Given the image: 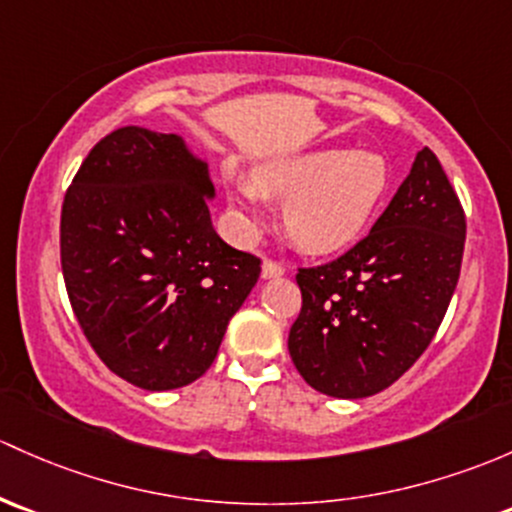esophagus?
<instances>
[{
  "mask_svg": "<svg viewBox=\"0 0 512 512\" xmlns=\"http://www.w3.org/2000/svg\"><path fill=\"white\" fill-rule=\"evenodd\" d=\"M282 274H284V267L279 265V262H274V260H265V262H262V277H265V279L282 277Z\"/></svg>",
  "mask_w": 512,
  "mask_h": 512,
  "instance_id": "1",
  "label": "esophagus"
}]
</instances>
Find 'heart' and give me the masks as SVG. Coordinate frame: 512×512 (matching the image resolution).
Here are the masks:
<instances>
[{
  "mask_svg": "<svg viewBox=\"0 0 512 512\" xmlns=\"http://www.w3.org/2000/svg\"><path fill=\"white\" fill-rule=\"evenodd\" d=\"M390 186V169L373 152L297 154L257 166L252 181H233L230 198L247 228L260 225L257 193L282 206V228L299 250L326 255L348 247L365 230Z\"/></svg>",
  "mask_w": 512,
  "mask_h": 512,
  "instance_id": "heart-1",
  "label": "heart"
}]
</instances>
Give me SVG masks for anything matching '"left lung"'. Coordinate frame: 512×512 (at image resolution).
<instances>
[{"label":"left lung","mask_w":512,"mask_h":512,"mask_svg":"<svg viewBox=\"0 0 512 512\" xmlns=\"http://www.w3.org/2000/svg\"><path fill=\"white\" fill-rule=\"evenodd\" d=\"M464 242L459 196L424 147L363 240L326 265L299 267L289 355L301 378L355 400L405 375L449 309Z\"/></svg>","instance_id":"left-lung-1"}]
</instances>
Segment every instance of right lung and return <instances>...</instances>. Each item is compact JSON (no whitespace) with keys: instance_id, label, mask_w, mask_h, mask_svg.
<instances>
[{"instance_id":"right-lung-1","label":"right lung","mask_w":512,"mask_h":512,"mask_svg":"<svg viewBox=\"0 0 512 512\" xmlns=\"http://www.w3.org/2000/svg\"><path fill=\"white\" fill-rule=\"evenodd\" d=\"M208 166L184 139L144 127L102 137L61 211L73 314L102 363L142 390L201 378L255 287L260 257L220 240Z\"/></svg>"}]
</instances>
